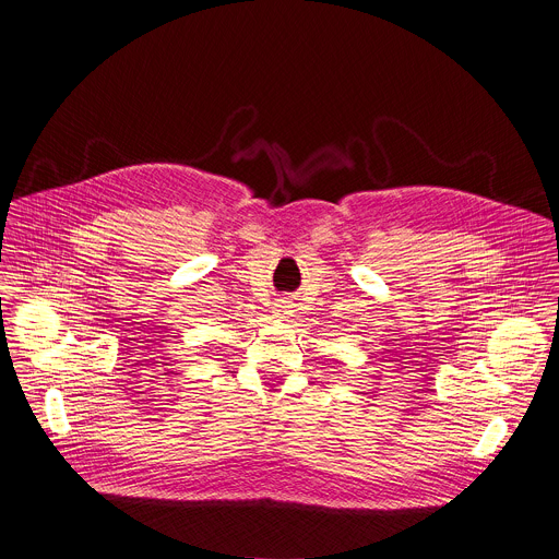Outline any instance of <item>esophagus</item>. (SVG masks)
I'll use <instances>...</instances> for the list:
<instances>
[{
    "label": "esophagus",
    "mask_w": 559,
    "mask_h": 559,
    "mask_svg": "<svg viewBox=\"0 0 559 559\" xmlns=\"http://www.w3.org/2000/svg\"><path fill=\"white\" fill-rule=\"evenodd\" d=\"M289 307H287V302H278V305H276V314H278V317H285V314H287V312H289Z\"/></svg>",
    "instance_id": "1"
}]
</instances>
